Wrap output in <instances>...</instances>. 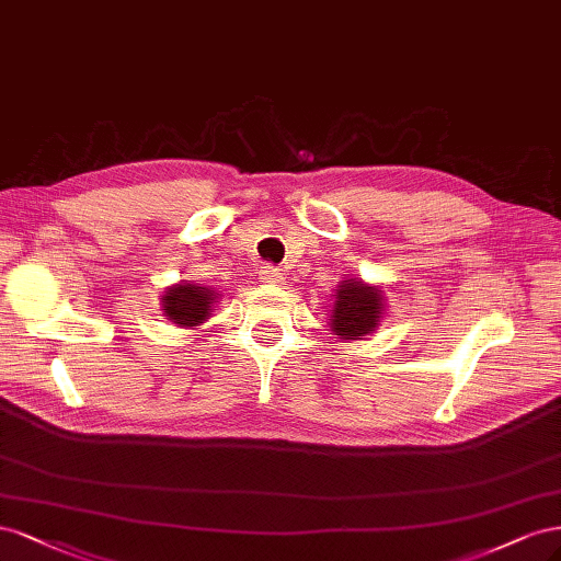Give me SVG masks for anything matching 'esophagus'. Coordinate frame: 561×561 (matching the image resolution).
I'll return each mask as SVG.
<instances>
[{
    "label": "esophagus",
    "mask_w": 561,
    "mask_h": 561,
    "mask_svg": "<svg viewBox=\"0 0 561 561\" xmlns=\"http://www.w3.org/2000/svg\"><path fill=\"white\" fill-rule=\"evenodd\" d=\"M259 279L261 282H265V284H282L284 282V275L279 273L277 267H270V265H265L261 273H259Z\"/></svg>",
    "instance_id": "34e87169"
}]
</instances>
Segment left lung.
<instances>
[{"instance_id":"obj_1","label":"left lung","mask_w":561,"mask_h":561,"mask_svg":"<svg viewBox=\"0 0 561 561\" xmlns=\"http://www.w3.org/2000/svg\"><path fill=\"white\" fill-rule=\"evenodd\" d=\"M385 314V294L360 279H345L335 288L329 327L342 340H364Z\"/></svg>"}]
</instances>
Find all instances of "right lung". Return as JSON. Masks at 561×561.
<instances>
[{
    "label": "right lung",
    "mask_w": 561,
    "mask_h": 561,
    "mask_svg": "<svg viewBox=\"0 0 561 561\" xmlns=\"http://www.w3.org/2000/svg\"><path fill=\"white\" fill-rule=\"evenodd\" d=\"M216 302V294L207 286L179 282L170 288H165V296L160 298L165 317L176 323V327H201L203 321L211 314V307Z\"/></svg>",
    "instance_id": "add662e5"
}]
</instances>
